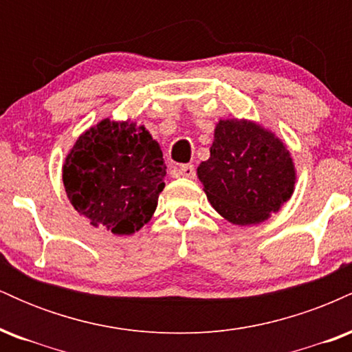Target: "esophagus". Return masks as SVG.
Returning a JSON list of instances; mask_svg holds the SVG:
<instances>
[{
    "instance_id": "34e87169",
    "label": "esophagus",
    "mask_w": 352,
    "mask_h": 352,
    "mask_svg": "<svg viewBox=\"0 0 352 352\" xmlns=\"http://www.w3.org/2000/svg\"><path fill=\"white\" fill-rule=\"evenodd\" d=\"M177 173L180 177H185V179H193L195 177V167L192 164H184L177 167Z\"/></svg>"
}]
</instances>
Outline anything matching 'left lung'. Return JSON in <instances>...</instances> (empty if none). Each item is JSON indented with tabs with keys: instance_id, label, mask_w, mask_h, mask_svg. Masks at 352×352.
Listing matches in <instances>:
<instances>
[{
	"instance_id": "1",
	"label": "left lung",
	"mask_w": 352,
	"mask_h": 352,
	"mask_svg": "<svg viewBox=\"0 0 352 352\" xmlns=\"http://www.w3.org/2000/svg\"><path fill=\"white\" fill-rule=\"evenodd\" d=\"M212 207L235 225L260 223L292 197L294 167L285 144L248 120H220L210 159L197 168Z\"/></svg>"
}]
</instances>
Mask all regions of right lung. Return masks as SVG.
Listing matches in <instances>:
<instances>
[{
  "mask_svg": "<svg viewBox=\"0 0 352 352\" xmlns=\"http://www.w3.org/2000/svg\"><path fill=\"white\" fill-rule=\"evenodd\" d=\"M165 168L160 145L145 127L106 119L79 137L63 182L72 207L91 225L131 235L155 212Z\"/></svg>",
  "mask_w": 352,
  "mask_h": 352,
  "instance_id": "add662e5",
  "label": "right lung"
}]
</instances>
